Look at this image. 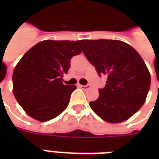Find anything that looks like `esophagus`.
Here are the masks:
<instances>
[{"label": "esophagus", "mask_w": 159, "mask_h": 159, "mask_svg": "<svg viewBox=\"0 0 159 159\" xmlns=\"http://www.w3.org/2000/svg\"><path fill=\"white\" fill-rule=\"evenodd\" d=\"M79 87L81 89H89L90 85L89 84H88V85H79Z\"/></svg>", "instance_id": "34e87169"}]
</instances>
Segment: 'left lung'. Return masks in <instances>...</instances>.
Wrapping results in <instances>:
<instances>
[{"label":"left lung","instance_id":"1","mask_svg":"<svg viewBox=\"0 0 159 159\" xmlns=\"http://www.w3.org/2000/svg\"><path fill=\"white\" fill-rule=\"evenodd\" d=\"M83 53L99 75H107L106 86L89 103L92 110L108 123L132 117L143 104L151 85L146 64L135 49L118 40H85Z\"/></svg>","mask_w":159,"mask_h":159}]
</instances>
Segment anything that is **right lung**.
<instances>
[{
	"label": "right lung",
	"instance_id": "add662e5",
	"mask_svg": "<svg viewBox=\"0 0 159 159\" xmlns=\"http://www.w3.org/2000/svg\"><path fill=\"white\" fill-rule=\"evenodd\" d=\"M84 40H46L33 46L12 74L13 94L30 117L46 122L62 113L76 87L65 85L70 59L83 51Z\"/></svg>",
	"mask_w": 159,
	"mask_h": 159
}]
</instances>
